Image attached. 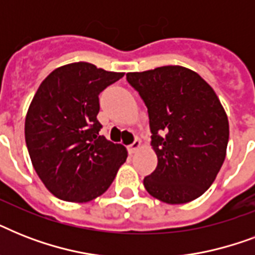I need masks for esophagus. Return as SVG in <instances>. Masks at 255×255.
<instances>
[{"label":"esophagus","mask_w":255,"mask_h":255,"mask_svg":"<svg viewBox=\"0 0 255 255\" xmlns=\"http://www.w3.org/2000/svg\"><path fill=\"white\" fill-rule=\"evenodd\" d=\"M140 147H141V141L139 139H136L133 143L128 145V151H129V153H135Z\"/></svg>","instance_id":"34e87169"}]
</instances>
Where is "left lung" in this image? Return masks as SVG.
<instances>
[{"label": "left lung", "instance_id": "obj_1", "mask_svg": "<svg viewBox=\"0 0 255 255\" xmlns=\"http://www.w3.org/2000/svg\"><path fill=\"white\" fill-rule=\"evenodd\" d=\"M127 82L147 106L157 155L145 189L167 204L193 201L213 184L225 160L229 122L221 102L197 73L181 66L128 73Z\"/></svg>", "mask_w": 255, "mask_h": 255}]
</instances>
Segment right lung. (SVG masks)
Returning <instances> with one entry per match:
<instances>
[{
    "label": "right lung",
    "mask_w": 255,
    "mask_h": 255,
    "mask_svg": "<svg viewBox=\"0 0 255 255\" xmlns=\"http://www.w3.org/2000/svg\"><path fill=\"white\" fill-rule=\"evenodd\" d=\"M87 62L54 70L35 92L25 120L33 167L63 201L88 202L114 181L127 159L122 144L99 136V94L120 78Z\"/></svg>",
    "instance_id": "right-lung-1"
}]
</instances>
